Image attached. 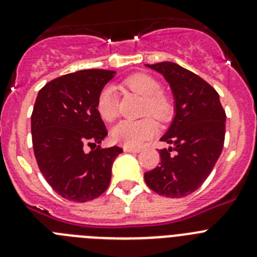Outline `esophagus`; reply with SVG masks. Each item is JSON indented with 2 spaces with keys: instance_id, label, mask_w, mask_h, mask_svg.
<instances>
[{
  "instance_id": "34e87169",
  "label": "esophagus",
  "mask_w": 257,
  "mask_h": 257,
  "mask_svg": "<svg viewBox=\"0 0 257 257\" xmlns=\"http://www.w3.org/2000/svg\"><path fill=\"white\" fill-rule=\"evenodd\" d=\"M123 151L127 153H139L140 148H131V147H123Z\"/></svg>"
}]
</instances>
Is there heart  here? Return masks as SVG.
<instances>
[{"label": "heart", "instance_id": "b5f03b06", "mask_svg": "<svg viewBox=\"0 0 257 257\" xmlns=\"http://www.w3.org/2000/svg\"><path fill=\"white\" fill-rule=\"evenodd\" d=\"M131 91L142 95L145 99L144 114H152L158 121H167L172 113V104L162 92V86L147 73H136L124 81ZM96 110L104 121L110 122L118 115L117 95L112 86L103 88L97 96ZM157 133L153 118L145 117L138 121H121L112 128V139L124 147H139L145 140L151 139Z\"/></svg>", "mask_w": 257, "mask_h": 257}]
</instances>
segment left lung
Masks as SVG:
<instances>
[{
    "label": "left lung",
    "instance_id": "obj_1",
    "mask_svg": "<svg viewBox=\"0 0 257 257\" xmlns=\"http://www.w3.org/2000/svg\"><path fill=\"white\" fill-rule=\"evenodd\" d=\"M170 83L175 117L161 142L172 144L161 149V163L145 172L144 180L153 192L181 198L205 183L219 160L225 139V110L219 94L205 79L176 63L147 64Z\"/></svg>",
    "mask_w": 257,
    "mask_h": 257
}]
</instances>
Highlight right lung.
I'll use <instances>...</instances> for the list:
<instances>
[{
    "instance_id": "obj_1",
    "label": "right lung",
    "mask_w": 257,
    "mask_h": 257,
    "mask_svg": "<svg viewBox=\"0 0 257 257\" xmlns=\"http://www.w3.org/2000/svg\"><path fill=\"white\" fill-rule=\"evenodd\" d=\"M115 72L86 69L52 79L38 91L31 117L36 160L50 187L63 198L87 202L109 187L119 147L101 148L108 135L97 96ZM92 147L86 152L85 145Z\"/></svg>"
}]
</instances>
